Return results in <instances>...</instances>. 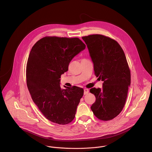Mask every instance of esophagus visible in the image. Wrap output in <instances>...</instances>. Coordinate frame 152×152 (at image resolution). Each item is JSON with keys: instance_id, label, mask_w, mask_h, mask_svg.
Segmentation results:
<instances>
[{"instance_id": "esophagus-1", "label": "esophagus", "mask_w": 152, "mask_h": 152, "mask_svg": "<svg viewBox=\"0 0 152 152\" xmlns=\"http://www.w3.org/2000/svg\"><path fill=\"white\" fill-rule=\"evenodd\" d=\"M88 93V90L87 89V88H84V95H86V94H87V93Z\"/></svg>"}]
</instances>
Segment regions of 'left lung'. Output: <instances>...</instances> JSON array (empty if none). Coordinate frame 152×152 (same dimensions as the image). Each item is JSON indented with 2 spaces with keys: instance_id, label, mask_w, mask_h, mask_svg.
<instances>
[{
  "instance_id": "obj_1",
  "label": "left lung",
  "mask_w": 152,
  "mask_h": 152,
  "mask_svg": "<svg viewBox=\"0 0 152 152\" xmlns=\"http://www.w3.org/2000/svg\"><path fill=\"white\" fill-rule=\"evenodd\" d=\"M94 64V74L104 81L102 88L90 92L96 100L91 107L101 121H110L122 111L131 85V71L124 52L118 42L101 34L82 37Z\"/></svg>"
}]
</instances>
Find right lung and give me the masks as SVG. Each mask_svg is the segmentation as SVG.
Returning <instances> with one entry per match:
<instances>
[{"instance_id": "add662e5", "label": "right lung", "mask_w": 152, "mask_h": 152, "mask_svg": "<svg viewBox=\"0 0 152 152\" xmlns=\"http://www.w3.org/2000/svg\"><path fill=\"white\" fill-rule=\"evenodd\" d=\"M85 48L79 38L47 36L30 51L26 66L27 87L41 113L53 123L66 125L75 117L84 90L75 86L62 89L59 79L73 57Z\"/></svg>"}]
</instances>
